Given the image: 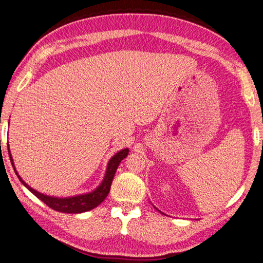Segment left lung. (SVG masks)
Here are the masks:
<instances>
[{"label": "left lung", "mask_w": 263, "mask_h": 263, "mask_svg": "<svg viewBox=\"0 0 263 263\" xmlns=\"http://www.w3.org/2000/svg\"><path fill=\"white\" fill-rule=\"evenodd\" d=\"M154 208H155V206H154ZM155 209H156V210H157V211H158V212H159V213H162V214H164V213H163V212H161V211H159V210H158V209H157V208H155Z\"/></svg>", "instance_id": "1"}]
</instances>
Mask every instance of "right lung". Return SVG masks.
I'll return each mask as SVG.
<instances>
[{"label":"right lung","mask_w":263,"mask_h":263,"mask_svg":"<svg viewBox=\"0 0 263 263\" xmlns=\"http://www.w3.org/2000/svg\"><path fill=\"white\" fill-rule=\"evenodd\" d=\"M128 153H129V149L124 148L115 154V155L109 159V162L107 164L104 180H102V182L93 191L89 192V193L68 196V197H57V196H50L47 194L40 193V192L32 189L30 185H28L22 180L21 176L17 174L13 158H12L11 152H10V147H9V155L11 159V164L13 166V170L15 172L16 176L18 177V180H20V182L24 185V186L27 187L32 194H34L37 198H39V200H41L44 204H47L49 208L53 209L54 211H58V212L73 213V214L88 212V211L97 208L99 204L105 200L110 191L115 173H116L120 162L123 161L125 157H127Z\"/></svg>","instance_id":"right-lung-1"}]
</instances>
